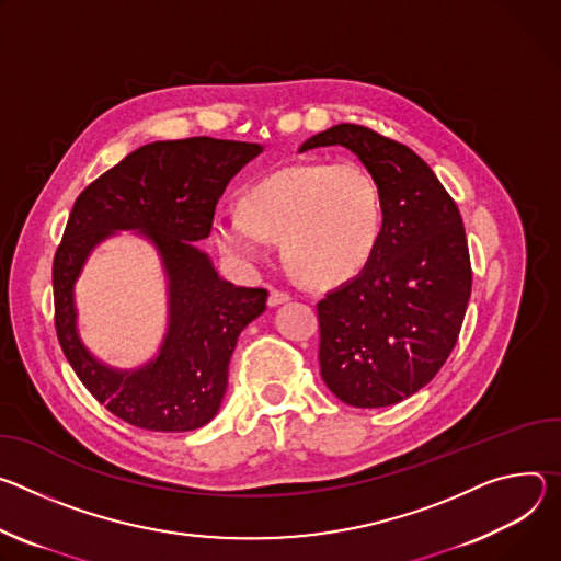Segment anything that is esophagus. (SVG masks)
Returning <instances> with one entry per match:
<instances>
[{
    "label": "esophagus",
    "instance_id": "esophagus-1",
    "mask_svg": "<svg viewBox=\"0 0 561 561\" xmlns=\"http://www.w3.org/2000/svg\"><path fill=\"white\" fill-rule=\"evenodd\" d=\"M287 300H291V296H289V291H283V289H276V287H272V289H270V298H267V302H270V307H276V305H283V302H287Z\"/></svg>",
    "mask_w": 561,
    "mask_h": 561
}]
</instances>
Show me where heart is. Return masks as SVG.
<instances>
[{
	"mask_svg": "<svg viewBox=\"0 0 561 561\" xmlns=\"http://www.w3.org/2000/svg\"><path fill=\"white\" fill-rule=\"evenodd\" d=\"M377 178L354 160L305 162L247 186L242 209L220 211L211 233L220 252L252 270L283 240L287 263L309 283L339 285L375 256L383 231Z\"/></svg>",
	"mask_w": 561,
	"mask_h": 561,
	"instance_id": "obj_1",
	"label": "heart"
}]
</instances>
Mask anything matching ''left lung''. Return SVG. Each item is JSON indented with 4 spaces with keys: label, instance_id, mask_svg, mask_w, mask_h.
<instances>
[{
    "label": "left lung",
    "instance_id": "left-lung-1",
    "mask_svg": "<svg viewBox=\"0 0 561 561\" xmlns=\"http://www.w3.org/2000/svg\"><path fill=\"white\" fill-rule=\"evenodd\" d=\"M330 145L377 178L386 216L365 270L317 305L321 377L347 405L386 408L437 377L459 339L472 287L468 240L457 203L412 149L336 124L300 151Z\"/></svg>",
    "mask_w": 561,
    "mask_h": 561
}]
</instances>
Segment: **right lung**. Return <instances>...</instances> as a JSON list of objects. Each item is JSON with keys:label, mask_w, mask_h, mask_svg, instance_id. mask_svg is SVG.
<instances>
[{"label": "right lung", "mask_w": 561, "mask_h": 561, "mask_svg": "<svg viewBox=\"0 0 561 561\" xmlns=\"http://www.w3.org/2000/svg\"><path fill=\"white\" fill-rule=\"evenodd\" d=\"M261 151L207 136L151 142L78 196L53 259L55 332L78 379L117 419L151 432H186L216 416L238 334L265 312L267 289L218 278L194 242L211 233L225 186ZM117 228L145 230L170 276V332L161 356L138 373L104 368L75 332L72 283L90 249Z\"/></svg>", "instance_id": "1"}]
</instances>
